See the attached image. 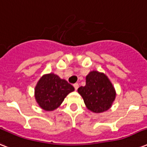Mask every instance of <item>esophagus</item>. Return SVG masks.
Here are the masks:
<instances>
[{
  "label": "esophagus",
  "mask_w": 147,
  "mask_h": 147,
  "mask_svg": "<svg viewBox=\"0 0 147 147\" xmlns=\"http://www.w3.org/2000/svg\"><path fill=\"white\" fill-rule=\"evenodd\" d=\"M73 86H74V88H75V89H76V90H77L78 88V83H76V84H74Z\"/></svg>",
  "instance_id": "34e87169"
}]
</instances>
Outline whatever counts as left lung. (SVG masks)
Wrapping results in <instances>:
<instances>
[{"label": "left lung", "mask_w": 147, "mask_h": 147, "mask_svg": "<svg viewBox=\"0 0 147 147\" xmlns=\"http://www.w3.org/2000/svg\"><path fill=\"white\" fill-rule=\"evenodd\" d=\"M88 109L100 114L111 107L116 98V91L105 74L91 71L86 76V85L78 88Z\"/></svg>", "instance_id": "left-lung-1"}]
</instances>
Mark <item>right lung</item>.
Returning a JSON list of instances; mask_svg holds the SVG:
<instances>
[{
  "mask_svg": "<svg viewBox=\"0 0 147 147\" xmlns=\"http://www.w3.org/2000/svg\"><path fill=\"white\" fill-rule=\"evenodd\" d=\"M74 87L54 73L45 74L34 89L36 101L42 109L53 111L59 107L65 98L74 92Z\"/></svg>",
  "mask_w": 147,
  "mask_h": 147,
  "instance_id": "1",
  "label": "right lung"
}]
</instances>
